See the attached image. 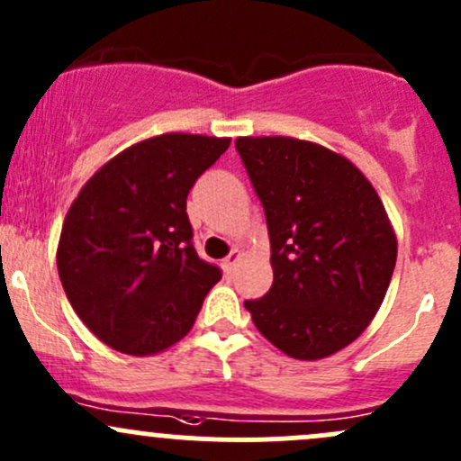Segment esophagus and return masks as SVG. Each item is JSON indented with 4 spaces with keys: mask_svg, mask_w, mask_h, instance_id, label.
<instances>
[{
    "mask_svg": "<svg viewBox=\"0 0 461 461\" xmlns=\"http://www.w3.org/2000/svg\"><path fill=\"white\" fill-rule=\"evenodd\" d=\"M241 259V252L240 250H232L224 261H221V268H224L226 275H232V270L237 268V261Z\"/></svg>",
    "mask_w": 461,
    "mask_h": 461,
    "instance_id": "esophagus-1",
    "label": "esophagus"
}]
</instances>
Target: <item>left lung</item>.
I'll list each match as a JSON object with an SVG mask.
<instances>
[{"mask_svg":"<svg viewBox=\"0 0 461 461\" xmlns=\"http://www.w3.org/2000/svg\"><path fill=\"white\" fill-rule=\"evenodd\" d=\"M270 237V290L244 301L255 328L284 354L319 360L348 348L387 294L398 241L348 158L285 136L237 138Z\"/></svg>","mask_w":461,"mask_h":461,"instance_id":"obj_1","label":"left lung"}]
</instances>
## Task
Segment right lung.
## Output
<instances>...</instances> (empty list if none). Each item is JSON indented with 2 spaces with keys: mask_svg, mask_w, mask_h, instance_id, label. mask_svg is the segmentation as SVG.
I'll list each match as a JSON object with an SVG mask.
<instances>
[{
  "mask_svg": "<svg viewBox=\"0 0 461 461\" xmlns=\"http://www.w3.org/2000/svg\"><path fill=\"white\" fill-rule=\"evenodd\" d=\"M230 138L162 133L87 180L61 229L57 268L78 319L131 356L171 348L221 270L193 246L186 195Z\"/></svg>",
  "mask_w": 461,
  "mask_h": 461,
  "instance_id": "obj_1",
  "label": "right lung"
}]
</instances>
